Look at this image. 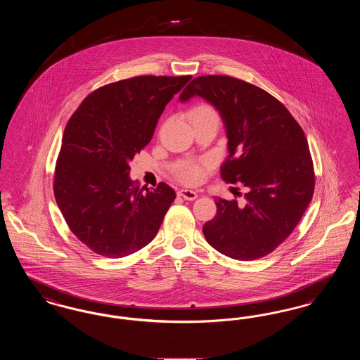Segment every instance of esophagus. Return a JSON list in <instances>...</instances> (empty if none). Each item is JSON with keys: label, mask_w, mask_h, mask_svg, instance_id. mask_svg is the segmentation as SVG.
<instances>
[{"label": "esophagus", "mask_w": 360, "mask_h": 360, "mask_svg": "<svg viewBox=\"0 0 360 360\" xmlns=\"http://www.w3.org/2000/svg\"><path fill=\"white\" fill-rule=\"evenodd\" d=\"M178 195L182 197V198H185V200H188V201H194V200L198 197L197 191L190 190V188H182V190H179V191H178Z\"/></svg>", "instance_id": "1"}]
</instances>
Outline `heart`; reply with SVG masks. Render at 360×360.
<instances>
[{"instance_id":"b5f03b06","label":"heart","mask_w":360,"mask_h":360,"mask_svg":"<svg viewBox=\"0 0 360 360\" xmlns=\"http://www.w3.org/2000/svg\"><path fill=\"white\" fill-rule=\"evenodd\" d=\"M207 116H217L214 109L209 105H198L197 108L193 109L191 112V119H198V117H207ZM178 178L186 184H194L201 179L202 172L198 166L195 165H185L182 166L178 172Z\"/></svg>"}]
</instances>
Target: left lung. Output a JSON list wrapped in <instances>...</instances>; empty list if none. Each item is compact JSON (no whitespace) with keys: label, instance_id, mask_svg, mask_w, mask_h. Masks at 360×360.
Instances as JSON below:
<instances>
[{"label":"left lung","instance_id":"left-lung-1","mask_svg":"<svg viewBox=\"0 0 360 360\" xmlns=\"http://www.w3.org/2000/svg\"><path fill=\"white\" fill-rule=\"evenodd\" d=\"M201 97L220 113L228 139L221 178L247 188L245 205L216 198L202 226L225 257L255 260L274 251L300 223L314 190L308 141L290 112L257 86L226 75L194 78L179 101Z\"/></svg>","mask_w":360,"mask_h":360}]
</instances>
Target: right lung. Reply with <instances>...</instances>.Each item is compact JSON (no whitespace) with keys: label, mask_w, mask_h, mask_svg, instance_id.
<instances>
[{"label":"right lung","mask_w":360,"mask_h":360,"mask_svg":"<svg viewBox=\"0 0 360 360\" xmlns=\"http://www.w3.org/2000/svg\"><path fill=\"white\" fill-rule=\"evenodd\" d=\"M191 79L143 75L103 86L71 116L56 160L53 194L71 232L93 252L131 255L154 239L175 200L129 178V162L153 139L174 94Z\"/></svg>","instance_id":"right-lung-1"}]
</instances>
